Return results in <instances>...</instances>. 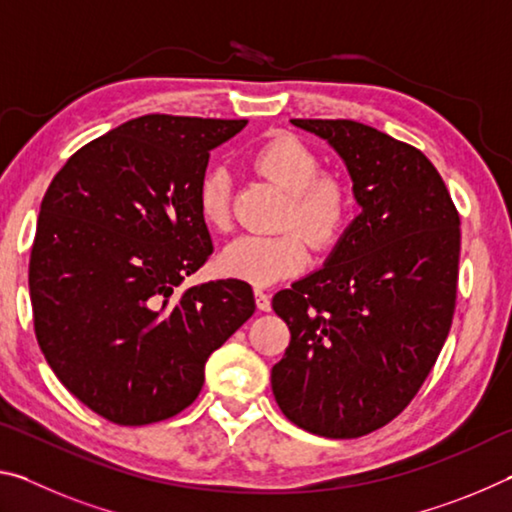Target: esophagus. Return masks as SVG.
Instances as JSON below:
<instances>
[{
  "label": "esophagus",
  "instance_id": "1",
  "mask_svg": "<svg viewBox=\"0 0 512 512\" xmlns=\"http://www.w3.org/2000/svg\"><path fill=\"white\" fill-rule=\"evenodd\" d=\"M255 305L259 311H271V296L264 291H255Z\"/></svg>",
  "mask_w": 512,
  "mask_h": 512
}]
</instances>
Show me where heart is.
Returning a JSON list of instances; mask_svg holds the SVG:
<instances>
[{
  "mask_svg": "<svg viewBox=\"0 0 512 512\" xmlns=\"http://www.w3.org/2000/svg\"><path fill=\"white\" fill-rule=\"evenodd\" d=\"M255 167L291 196L284 225H296L311 244L329 248L341 239L350 221V192L339 178L320 176V160L293 135H277L255 153ZM232 176L225 167L205 173L198 189V212L210 228L230 221ZM309 262V246L300 232L282 235H241L221 250L219 271L257 289L300 273Z\"/></svg>",
  "mask_w": 512,
  "mask_h": 512,
  "instance_id": "1",
  "label": "heart"
}]
</instances>
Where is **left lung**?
Here are the masks:
<instances>
[{
  "label": "left lung",
  "instance_id": "1",
  "mask_svg": "<svg viewBox=\"0 0 512 512\" xmlns=\"http://www.w3.org/2000/svg\"><path fill=\"white\" fill-rule=\"evenodd\" d=\"M343 160L361 212L323 268L273 296L291 343L271 370L300 429L359 438L404 411L436 363L456 307L461 219L413 146L350 119H291Z\"/></svg>",
  "mask_w": 512,
  "mask_h": 512
}]
</instances>
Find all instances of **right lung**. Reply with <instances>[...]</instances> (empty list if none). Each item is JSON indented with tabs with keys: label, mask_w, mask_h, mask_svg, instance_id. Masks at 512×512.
I'll list each match as a JSON object with an SVG mask.
<instances>
[{
	"label": "right lung",
	"mask_w": 512,
	"mask_h": 512,
	"mask_svg": "<svg viewBox=\"0 0 512 512\" xmlns=\"http://www.w3.org/2000/svg\"><path fill=\"white\" fill-rule=\"evenodd\" d=\"M246 119L144 115L85 144L51 180L29 262L40 350L115 424L192 404L205 363L255 314L250 284L180 289L212 253L198 212L210 151Z\"/></svg>",
	"instance_id": "obj_1"
}]
</instances>
